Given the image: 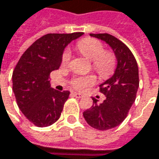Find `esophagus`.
<instances>
[{
    "mask_svg": "<svg viewBox=\"0 0 159 159\" xmlns=\"http://www.w3.org/2000/svg\"><path fill=\"white\" fill-rule=\"evenodd\" d=\"M72 94H73L75 97H76V98H82V97H83V95L80 94V93H77V92H74Z\"/></svg>",
    "mask_w": 159,
    "mask_h": 159,
    "instance_id": "obj_1",
    "label": "esophagus"
}]
</instances>
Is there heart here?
<instances>
[{
    "mask_svg": "<svg viewBox=\"0 0 159 159\" xmlns=\"http://www.w3.org/2000/svg\"><path fill=\"white\" fill-rule=\"evenodd\" d=\"M76 47L80 52L92 61V67L102 77H107L113 74L116 67V57L113 52L105 51L103 43L93 38H85L77 43ZM71 58L69 51H65L62 57V63L66 65ZM95 82L94 75H86L76 77L72 81V84L76 89H83L92 85Z\"/></svg>",
    "mask_w": 159,
    "mask_h": 159,
    "instance_id": "heart-1",
    "label": "heart"
}]
</instances>
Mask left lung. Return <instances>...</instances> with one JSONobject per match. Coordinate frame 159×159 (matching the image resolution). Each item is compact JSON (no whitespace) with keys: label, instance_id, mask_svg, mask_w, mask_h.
I'll use <instances>...</instances> for the list:
<instances>
[{"label":"left lung","instance_id":"left-lung-1","mask_svg":"<svg viewBox=\"0 0 159 159\" xmlns=\"http://www.w3.org/2000/svg\"><path fill=\"white\" fill-rule=\"evenodd\" d=\"M106 42L114 52L117 65L114 75L101 84L100 92L106 95L103 103L93 98V106L83 116L87 124L98 130H108L119 125L134 104L139 86L138 66L129 48L108 34H90Z\"/></svg>","mask_w":159,"mask_h":159}]
</instances>
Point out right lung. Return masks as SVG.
<instances>
[{
  "mask_svg": "<svg viewBox=\"0 0 159 159\" xmlns=\"http://www.w3.org/2000/svg\"><path fill=\"white\" fill-rule=\"evenodd\" d=\"M83 33L48 34L23 52L12 73V90L25 117L39 127L49 126L60 117L70 92L50 85L51 72L62 63L65 48Z\"/></svg>",
  "mask_w": 159,
  "mask_h": 159,
  "instance_id": "add662e5",
  "label": "right lung"
}]
</instances>
